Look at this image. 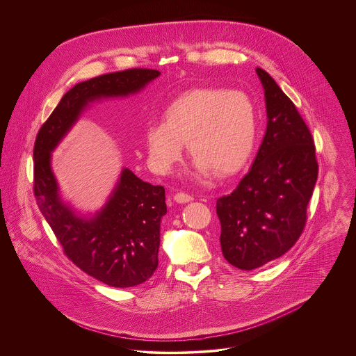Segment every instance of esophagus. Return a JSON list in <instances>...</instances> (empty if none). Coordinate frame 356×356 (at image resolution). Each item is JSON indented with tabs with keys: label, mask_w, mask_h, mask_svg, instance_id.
Returning a JSON list of instances; mask_svg holds the SVG:
<instances>
[{
	"label": "esophagus",
	"mask_w": 356,
	"mask_h": 356,
	"mask_svg": "<svg viewBox=\"0 0 356 356\" xmlns=\"http://www.w3.org/2000/svg\"><path fill=\"white\" fill-rule=\"evenodd\" d=\"M174 200H175L177 203L185 204L192 202L193 197H192L191 195H186V193H177V195L174 196Z\"/></svg>",
	"instance_id": "esophagus-1"
}]
</instances>
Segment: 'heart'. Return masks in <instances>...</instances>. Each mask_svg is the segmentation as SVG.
Returning <instances> with one entry per match:
<instances>
[{"mask_svg":"<svg viewBox=\"0 0 356 356\" xmlns=\"http://www.w3.org/2000/svg\"><path fill=\"white\" fill-rule=\"evenodd\" d=\"M257 113L252 99L240 90L200 88L171 102L164 120H152L145 143L153 168L170 172L184 156L188 143L195 156L192 174L203 179L212 172L230 177L238 172L254 151Z\"/></svg>","mask_w":356,"mask_h":356,"instance_id":"obj_1","label":"heart"}]
</instances>
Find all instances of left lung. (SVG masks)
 <instances>
[{
    "instance_id": "8db88e82",
    "label": "left lung",
    "mask_w": 356,
    "mask_h": 356,
    "mask_svg": "<svg viewBox=\"0 0 356 356\" xmlns=\"http://www.w3.org/2000/svg\"><path fill=\"white\" fill-rule=\"evenodd\" d=\"M267 129L237 188L216 200L220 247L240 270H254L288 252L305 229L318 178L315 145L295 104L261 68Z\"/></svg>"
}]
</instances>
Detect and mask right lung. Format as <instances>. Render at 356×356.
I'll list each match as a JSON object with an SVG mask.
<instances>
[{
  "instance_id": "1",
  "label": "right lung",
  "mask_w": 356,
  "mask_h": 356,
  "mask_svg": "<svg viewBox=\"0 0 356 356\" xmlns=\"http://www.w3.org/2000/svg\"><path fill=\"white\" fill-rule=\"evenodd\" d=\"M159 75L157 70L131 68L76 83L42 124L34 145V195L64 254L113 288L140 285L157 268L160 223L167 213L164 188L123 168L102 208L81 215L60 196L51 152L92 102L137 95Z\"/></svg>"
}]
</instances>
